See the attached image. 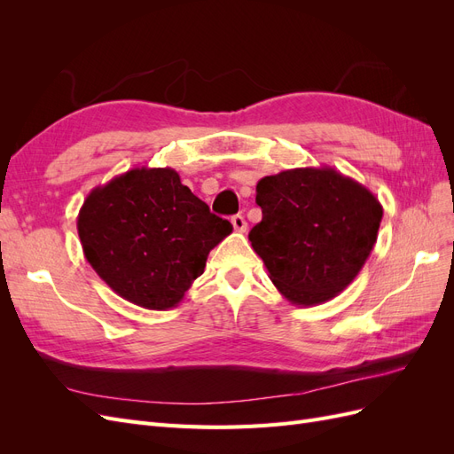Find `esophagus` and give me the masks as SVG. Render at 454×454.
Listing matches in <instances>:
<instances>
[{"mask_svg": "<svg viewBox=\"0 0 454 454\" xmlns=\"http://www.w3.org/2000/svg\"><path fill=\"white\" fill-rule=\"evenodd\" d=\"M231 222H232V227H235V231H239V232H246V229H248V223H246L244 215H240V214L232 215Z\"/></svg>", "mask_w": 454, "mask_h": 454, "instance_id": "1", "label": "esophagus"}]
</instances>
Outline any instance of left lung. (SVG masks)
Returning <instances> with one entry per match:
<instances>
[{
    "label": "left lung",
    "mask_w": 454,
    "mask_h": 454,
    "mask_svg": "<svg viewBox=\"0 0 454 454\" xmlns=\"http://www.w3.org/2000/svg\"><path fill=\"white\" fill-rule=\"evenodd\" d=\"M255 191L263 219L248 239L292 305L325 303L358 277L382 219L367 187L332 167H307L261 177Z\"/></svg>",
    "instance_id": "1"
}]
</instances>
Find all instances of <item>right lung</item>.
Wrapping results in <instances>:
<instances>
[{"instance_id": "right-lung-1", "label": "right lung", "mask_w": 454, "mask_h": 454, "mask_svg": "<svg viewBox=\"0 0 454 454\" xmlns=\"http://www.w3.org/2000/svg\"><path fill=\"white\" fill-rule=\"evenodd\" d=\"M77 232L85 259L130 303L167 310L204 272L232 225L210 212L174 168H132L94 187Z\"/></svg>"}]
</instances>
